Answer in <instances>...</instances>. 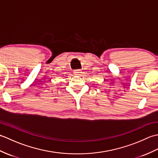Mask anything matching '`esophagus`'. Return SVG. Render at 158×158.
Wrapping results in <instances>:
<instances>
[{
    "label": "esophagus",
    "instance_id": "obj_1",
    "mask_svg": "<svg viewBox=\"0 0 158 158\" xmlns=\"http://www.w3.org/2000/svg\"><path fill=\"white\" fill-rule=\"evenodd\" d=\"M81 73H82V71L81 70H76L74 71V74H75V75H80Z\"/></svg>",
    "mask_w": 158,
    "mask_h": 158
}]
</instances>
